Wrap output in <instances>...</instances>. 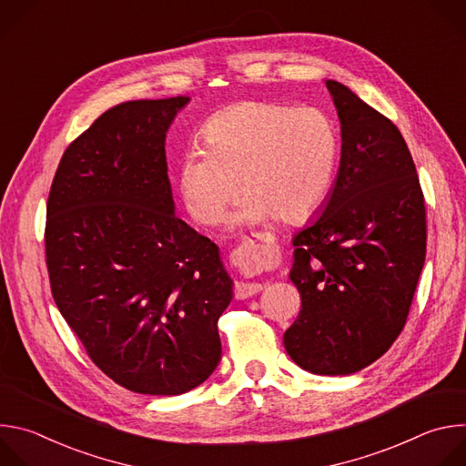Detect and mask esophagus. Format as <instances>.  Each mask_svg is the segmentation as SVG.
Here are the masks:
<instances>
[{"label": "esophagus", "mask_w": 466, "mask_h": 466, "mask_svg": "<svg viewBox=\"0 0 466 466\" xmlns=\"http://www.w3.org/2000/svg\"><path fill=\"white\" fill-rule=\"evenodd\" d=\"M254 239H245L243 245L234 252V258L238 261H245V259H256L261 256V241H263V236L259 234H252ZM263 289L261 284H247V282H236L234 286V297L243 300V299H250L252 295L259 293Z\"/></svg>", "instance_id": "34e87169"}]
</instances>
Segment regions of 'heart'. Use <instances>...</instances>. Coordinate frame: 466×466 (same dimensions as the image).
<instances>
[{"mask_svg":"<svg viewBox=\"0 0 466 466\" xmlns=\"http://www.w3.org/2000/svg\"><path fill=\"white\" fill-rule=\"evenodd\" d=\"M203 151L182 157L177 186L189 218L218 223L241 189L230 223L243 227L279 216H311L329 189L338 162L334 125L317 108L241 101L216 112L201 128Z\"/></svg>","mask_w":466,"mask_h":466,"instance_id":"heart-1","label":"heart"}]
</instances>
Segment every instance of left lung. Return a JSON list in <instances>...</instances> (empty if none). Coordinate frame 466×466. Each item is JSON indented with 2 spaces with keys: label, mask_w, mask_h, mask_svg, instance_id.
<instances>
[{
  "label": "left lung",
  "mask_w": 466,
  "mask_h": 466,
  "mask_svg": "<svg viewBox=\"0 0 466 466\" xmlns=\"http://www.w3.org/2000/svg\"><path fill=\"white\" fill-rule=\"evenodd\" d=\"M341 164L324 212L295 239L300 313L286 329L291 360L313 374H352L400 336L426 258V207L396 125L338 81Z\"/></svg>",
  "instance_id": "obj_1"
}]
</instances>
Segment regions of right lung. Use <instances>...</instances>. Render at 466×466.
<instances>
[{
    "instance_id": "add662e5",
    "label": "right lung",
    "mask_w": 466,
    "mask_h": 466,
    "mask_svg": "<svg viewBox=\"0 0 466 466\" xmlns=\"http://www.w3.org/2000/svg\"><path fill=\"white\" fill-rule=\"evenodd\" d=\"M186 96L103 112L64 151L46 218L55 304L117 385L173 396L221 360L232 300L219 248L175 216L166 132Z\"/></svg>"
}]
</instances>
